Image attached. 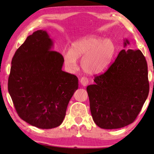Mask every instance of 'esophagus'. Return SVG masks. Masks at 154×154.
Returning <instances> with one entry per match:
<instances>
[{"label": "esophagus", "mask_w": 154, "mask_h": 154, "mask_svg": "<svg viewBox=\"0 0 154 154\" xmlns=\"http://www.w3.org/2000/svg\"><path fill=\"white\" fill-rule=\"evenodd\" d=\"M88 82H89V81H88V78L85 77H83L82 79H80L81 84L83 85V86H86V85L88 84Z\"/></svg>", "instance_id": "1"}]
</instances>
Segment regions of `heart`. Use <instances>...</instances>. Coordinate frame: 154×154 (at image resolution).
<instances>
[{
	"label": "heart",
	"instance_id": "b5f03b06",
	"mask_svg": "<svg viewBox=\"0 0 154 154\" xmlns=\"http://www.w3.org/2000/svg\"><path fill=\"white\" fill-rule=\"evenodd\" d=\"M116 51V44L111 39L104 40L100 36L90 35L74 41L71 49L62 52V57L68 69H75L77 58L82 57L81 66L83 71L99 74L107 69Z\"/></svg>",
	"mask_w": 154,
	"mask_h": 154
}]
</instances>
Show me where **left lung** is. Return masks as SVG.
Here are the masks:
<instances>
[{"instance_id":"left-lung-1","label":"left lung","mask_w":154,"mask_h":154,"mask_svg":"<svg viewBox=\"0 0 154 154\" xmlns=\"http://www.w3.org/2000/svg\"><path fill=\"white\" fill-rule=\"evenodd\" d=\"M124 48L130 44L124 40ZM86 90L94 122L117 129L136 119L149 91L147 64L140 50L122 49L109 69Z\"/></svg>"}]
</instances>
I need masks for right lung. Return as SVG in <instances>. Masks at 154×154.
Returning <instances> with one entry per match:
<instances>
[{"label": "right lung", "instance_id": "right-lung-1", "mask_svg": "<svg viewBox=\"0 0 154 154\" xmlns=\"http://www.w3.org/2000/svg\"><path fill=\"white\" fill-rule=\"evenodd\" d=\"M45 30L28 36L11 61L8 91L20 118L41 129L58 127L69 100L78 88V78L62 70L63 57L51 50Z\"/></svg>", "mask_w": 154, "mask_h": 154}]
</instances>
